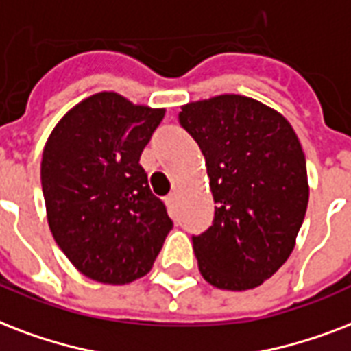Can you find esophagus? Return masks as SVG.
<instances>
[{
    "mask_svg": "<svg viewBox=\"0 0 351 351\" xmlns=\"http://www.w3.org/2000/svg\"><path fill=\"white\" fill-rule=\"evenodd\" d=\"M176 201H178V195H176V194L167 195V203H168V205H170V206L176 205Z\"/></svg>",
    "mask_w": 351,
    "mask_h": 351,
    "instance_id": "obj_1",
    "label": "esophagus"
}]
</instances>
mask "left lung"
Returning <instances> with one entry per match:
<instances>
[{"mask_svg": "<svg viewBox=\"0 0 351 351\" xmlns=\"http://www.w3.org/2000/svg\"><path fill=\"white\" fill-rule=\"evenodd\" d=\"M210 178L213 227L194 236L203 278L218 289L262 286L295 249L309 199L306 156L286 117L243 95L181 106Z\"/></svg>", "mask_w": 351, "mask_h": 351, "instance_id": "obj_1", "label": "left lung"}]
</instances>
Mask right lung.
<instances>
[{"mask_svg":"<svg viewBox=\"0 0 351 351\" xmlns=\"http://www.w3.org/2000/svg\"><path fill=\"white\" fill-rule=\"evenodd\" d=\"M165 117L115 91L67 111L42 156L49 229L88 278L124 286L150 273L172 219L141 167V154Z\"/></svg>","mask_w":351,"mask_h":351,"instance_id":"1","label":"right lung"}]
</instances>
